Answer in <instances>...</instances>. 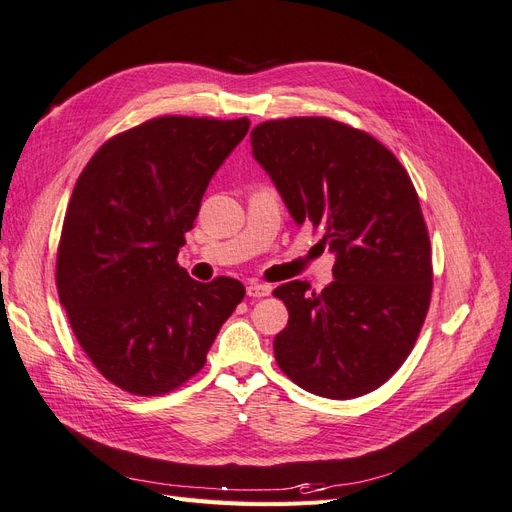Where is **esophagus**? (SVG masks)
<instances>
[{"instance_id":"34e87169","label":"esophagus","mask_w":512,"mask_h":512,"mask_svg":"<svg viewBox=\"0 0 512 512\" xmlns=\"http://www.w3.org/2000/svg\"><path fill=\"white\" fill-rule=\"evenodd\" d=\"M246 293H249V298H268V295L272 293V287L270 285H263V283H249L246 285Z\"/></svg>"}]
</instances>
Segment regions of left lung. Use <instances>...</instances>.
Returning <instances> with one entry per match:
<instances>
[{"mask_svg":"<svg viewBox=\"0 0 512 512\" xmlns=\"http://www.w3.org/2000/svg\"><path fill=\"white\" fill-rule=\"evenodd\" d=\"M253 155L293 221L336 255L321 293L274 289L289 310L274 357L295 385L351 400L387 383L415 346L432 300V246L415 185L395 155L327 117L259 123Z\"/></svg>","mask_w":512,"mask_h":512,"instance_id":"8db88e82","label":"left lung"}]
</instances>
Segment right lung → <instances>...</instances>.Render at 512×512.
Masks as SVG:
<instances>
[{"label":"right lung","mask_w":512,"mask_h":512,"mask_svg":"<svg viewBox=\"0 0 512 512\" xmlns=\"http://www.w3.org/2000/svg\"><path fill=\"white\" fill-rule=\"evenodd\" d=\"M249 127L246 117H157L104 142L76 180L57 249L59 302L93 366L127 393L185 385L244 298L240 280L197 283L176 257Z\"/></svg>","instance_id":"right-lung-1"}]
</instances>
